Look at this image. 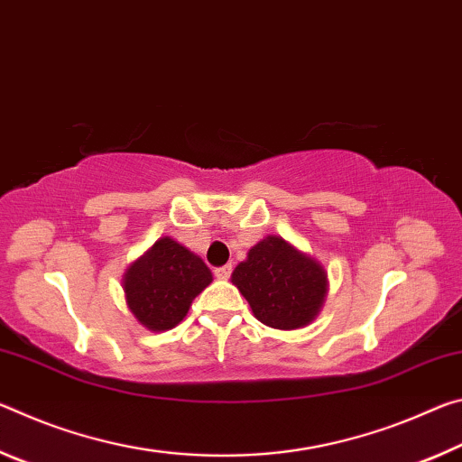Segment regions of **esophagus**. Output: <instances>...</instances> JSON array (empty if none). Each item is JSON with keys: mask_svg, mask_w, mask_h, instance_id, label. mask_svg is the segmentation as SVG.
Returning a JSON list of instances; mask_svg holds the SVG:
<instances>
[{"mask_svg": "<svg viewBox=\"0 0 462 462\" xmlns=\"http://www.w3.org/2000/svg\"><path fill=\"white\" fill-rule=\"evenodd\" d=\"M215 276L218 278V281H229V276H231V266H221V268H217V270H215Z\"/></svg>", "mask_w": 462, "mask_h": 462, "instance_id": "1", "label": "esophagus"}]
</instances>
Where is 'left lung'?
Returning a JSON list of instances; mask_svg holds the SVG:
<instances>
[{"mask_svg":"<svg viewBox=\"0 0 462 462\" xmlns=\"http://www.w3.org/2000/svg\"><path fill=\"white\" fill-rule=\"evenodd\" d=\"M237 286L258 321L274 329H300L315 321L329 291L328 270L281 236H268L233 270Z\"/></svg>","mask_w":462,"mask_h":462,"instance_id":"obj_1","label":"left lung"}]
</instances>
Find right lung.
Wrapping results in <instances>:
<instances>
[{
	"label": "right lung",
	"instance_id": "1",
	"mask_svg": "<svg viewBox=\"0 0 462 462\" xmlns=\"http://www.w3.org/2000/svg\"><path fill=\"white\" fill-rule=\"evenodd\" d=\"M213 282V272L173 237H162L123 274L128 311L149 331H168L188 315L192 300Z\"/></svg>",
	"mask_w": 462,
	"mask_h": 462
}]
</instances>
